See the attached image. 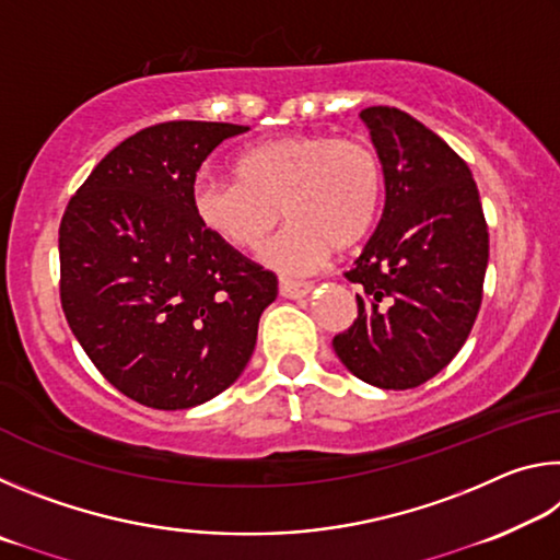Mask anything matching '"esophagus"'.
Wrapping results in <instances>:
<instances>
[{"instance_id": "esophagus-1", "label": "esophagus", "mask_w": 560, "mask_h": 560, "mask_svg": "<svg viewBox=\"0 0 560 560\" xmlns=\"http://www.w3.org/2000/svg\"><path fill=\"white\" fill-rule=\"evenodd\" d=\"M314 291V283L306 281H291V279H281L279 281V293L287 299H303Z\"/></svg>"}]
</instances>
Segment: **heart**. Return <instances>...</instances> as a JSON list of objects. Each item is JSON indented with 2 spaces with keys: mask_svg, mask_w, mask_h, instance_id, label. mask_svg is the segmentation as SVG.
<instances>
[{
  "mask_svg": "<svg viewBox=\"0 0 560 560\" xmlns=\"http://www.w3.org/2000/svg\"><path fill=\"white\" fill-rule=\"evenodd\" d=\"M234 175H202L192 185V212L207 232L249 252L281 220L261 261L283 273L324 267L334 246L358 244L373 230L383 202V165L358 138L291 136L246 148Z\"/></svg>",
  "mask_w": 560,
  "mask_h": 560,
  "instance_id": "b5f03b06",
  "label": "heart"
}]
</instances>
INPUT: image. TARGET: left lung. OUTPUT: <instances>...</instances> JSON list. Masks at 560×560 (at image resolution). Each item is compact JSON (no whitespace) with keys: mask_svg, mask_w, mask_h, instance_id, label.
Here are the masks:
<instances>
[{"mask_svg":"<svg viewBox=\"0 0 560 560\" xmlns=\"http://www.w3.org/2000/svg\"><path fill=\"white\" fill-rule=\"evenodd\" d=\"M385 179V207L346 271L360 283L358 318L334 338L350 373L383 390H410L459 353L481 306L489 232L467 163L390 106L360 110Z\"/></svg>","mask_w":560,"mask_h":560,"instance_id":"1","label":"left lung"}]
</instances>
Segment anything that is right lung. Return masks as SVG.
I'll return each mask as SVG.
<instances>
[{
	"instance_id": "right-lung-1",
	"label": "right lung",
	"mask_w": 560,
	"mask_h": 560,
	"mask_svg": "<svg viewBox=\"0 0 560 560\" xmlns=\"http://www.w3.org/2000/svg\"><path fill=\"white\" fill-rule=\"evenodd\" d=\"M249 128L170 120L122 140L71 197L59 230L61 306L122 395L189 410L249 363L277 277L207 232L192 185L207 155Z\"/></svg>"
}]
</instances>
